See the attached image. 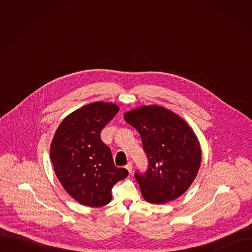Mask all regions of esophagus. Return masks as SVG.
<instances>
[{
	"instance_id": "esophagus-1",
	"label": "esophagus",
	"mask_w": 252,
	"mask_h": 252,
	"mask_svg": "<svg viewBox=\"0 0 252 252\" xmlns=\"http://www.w3.org/2000/svg\"><path fill=\"white\" fill-rule=\"evenodd\" d=\"M126 168L128 170L129 173H131V171H132V163H131V162H128V163L126 165Z\"/></svg>"
}]
</instances>
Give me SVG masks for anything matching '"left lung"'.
<instances>
[{"instance_id": "8db88e82", "label": "left lung", "mask_w": 252, "mask_h": 252, "mask_svg": "<svg viewBox=\"0 0 252 252\" xmlns=\"http://www.w3.org/2000/svg\"><path fill=\"white\" fill-rule=\"evenodd\" d=\"M126 122L140 134L149 158L146 173H135L142 197L163 204L183 195L191 186L201 162L198 138L188 123L158 104L126 112Z\"/></svg>"}]
</instances>
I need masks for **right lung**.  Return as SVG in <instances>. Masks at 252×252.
<instances>
[{"mask_svg": "<svg viewBox=\"0 0 252 252\" xmlns=\"http://www.w3.org/2000/svg\"><path fill=\"white\" fill-rule=\"evenodd\" d=\"M113 102L94 101L66 116L57 128L50 149L56 175L75 200L100 207L112 200V189L128 175L117 167L101 129L119 112Z\"/></svg>", "mask_w": 252, "mask_h": 252, "instance_id": "add662e5", "label": "right lung"}]
</instances>
